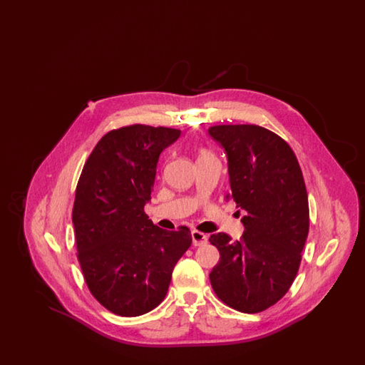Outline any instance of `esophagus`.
<instances>
[{
  "label": "esophagus",
  "instance_id": "obj_1",
  "mask_svg": "<svg viewBox=\"0 0 365 365\" xmlns=\"http://www.w3.org/2000/svg\"><path fill=\"white\" fill-rule=\"evenodd\" d=\"M191 240H192V245L194 246H202L205 243H208V237L197 230L191 231Z\"/></svg>",
  "mask_w": 365,
  "mask_h": 365
}]
</instances>
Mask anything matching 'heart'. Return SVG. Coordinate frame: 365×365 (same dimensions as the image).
I'll use <instances>...</instances> for the list:
<instances>
[{
	"mask_svg": "<svg viewBox=\"0 0 365 365\" xmlns=\"http://www.w3.org/2000/svg\"><path fill=\"white\" fill-rule=\"evenodd\" d=\"M202 155H209L208 152H202V153H201V156H202Z\"/></svg>",
	"mask_w": 365,
	"mask_h": 365,
	"instance_id": "b5f03b06",
	"label": "heart"
}]
</instances>
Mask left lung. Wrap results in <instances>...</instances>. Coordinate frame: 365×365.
Returning a JSON list of instances; mask_svg holds the SVG:
<instances>
[{
	"instance_id": "left-lung-1",
	"label": "left lung",
	"mask_w": 365,
	"mask_h": 365,
	"mask_svg": "<svg viewBox=\"0 0 365 365\" xmlns=\"http://www.w3.org/2000/svg\"><path fill=\"white\" fill-rule=\"evenodd\" d=\"M208 134L225 149L231 197L246 212L240 241L210 235L220 261L209 279L228 307L261 312L287 293L301 262L309 231L304 176L292 148L260 125H213Z\"/></svg>"
}]
</instances>
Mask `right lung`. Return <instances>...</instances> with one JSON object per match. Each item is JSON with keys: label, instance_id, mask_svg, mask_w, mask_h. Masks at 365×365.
Returning a JSON list of instances; mask_svg holds the SVG:
<instances>
[{"label": "right lung", "instance_id": "add662e5", "mask_svg": "<svg viewBox=\"0 0 365 365\" xmlns=\"http://www.w3.org/2000/svg\"><path fill=\"white\" fill-rule=\"evenodd\" d=\"M179 130L134 124L108 133L79 178L72 223L78 260L96 299L119 316L150 312L190 247L187 227L167 231L145 213L158 157Z\"/></svg>", "mask_w": 365, "mask_h": 365}]
</instances>
